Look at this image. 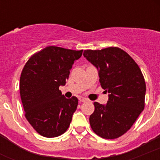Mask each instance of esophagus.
I'll return each instance as SVG.
<instances>
[{"label": "esophagus", "mask_w": 160, "mask_h": 160, "mask_svg": "<svg viewBox=\"0 0 160 160\" xmlns=\"http://www.w3.org/2000/svg\"><path fill=\"white\" fill-rule=\"evenodd\" d=\"M79 100H80V102H85V101H87V99L84 97H80Z\"/></svg>", "instance_id": "obj_1"}]
</instances>
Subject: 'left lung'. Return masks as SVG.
<instances>
[{
    "mask_svg": "<svg viewBox=\"0 0 160 160\" xmlns=\"http://www.w3.org/2000/svg\"><path fill=\"white\" fill-rule=\"evenodd\" d=\"M97 68L101 87L109 93L107 104L95 102L91 129L101 138H119L129 130L144 108L146 85L139 65L118 47L84 51Z\"/></svg>",
    "mask_w": 160,
    "mask_h": 160,
    "instance_id": "1",
    "label": "left lung"
}]
</instances>
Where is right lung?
Returning <instances> with one entry per match:
<instances>
[{
	"label": "right lung",
	"mask_w": 160,
	"mask_h": 160,
	"mask_svg": "<svg viewBox=\"0 0 160 160\" xmlns=\"http://www.w3.org/2000/svg\"><path fill=\"white\" fill-rule=\"evenodd\" d=\"M82 52L48 46L32 55L24 66L20 94L25 116L42 136L57 137L70 126L78 99H66L59 87L65 85L73 64Z\"/></svg>",
	"instance_id": "1"
}]
</instances>
